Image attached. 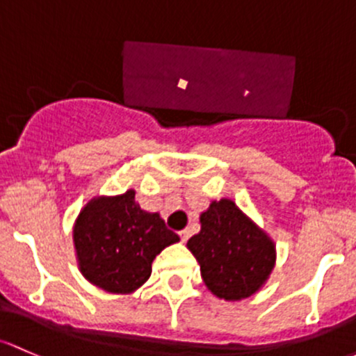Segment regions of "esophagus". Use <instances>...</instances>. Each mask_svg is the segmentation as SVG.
<instances>
[{
  "label": "esophagus",
  "mask_w": 356,
  "mask_h": 356,
  "mask_svg": "<svg viewBox=\"0 0 356 356\" xmlns=\"http://www.w3.org/2000/svg\"><path fill=\"white\" fill-rule=\"evenodd\" d=\"M179 235H181V241L186 242V241H188V238H189L191 232H189V230H181V232H179Z\"/></svg>",
  "instance_id": "esophagus-1"
}]
</instances>
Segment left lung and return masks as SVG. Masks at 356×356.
I'll return each instance as SVG.
<instances>
[{
	"label": "left lung",
	"instance_id": "8db88e82",
	"mask_svg": "<svg viewBox=\"0 0 356 356\" xmlns=\"http://www.w3.org/2000/svg\"><path fill=\"white\" fill-rule=\"evenodd\" d=\"M200 222V234L189 238L188 249L208 290L227 302L259 291L276 263L271 237L227 197L211 201Z\"/></svg>",
	"mask_w": 356,
	"mask_h": 356
}]
</instances>
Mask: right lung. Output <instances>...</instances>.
Listing matches in <instances>:
<instances>
[{
    "mask_svg": "<svg viewBox=\"0 0 356 356\" xmlns=\"http://www.w3.org/2000/svg\"><path fill=\"white\" fill-rule=\"evenodd\" d=\"M179 235L159 213L134 201V191L92 197L74 220L73 244L85 280L109 293L136 291L152 275V263Z\"/></svg>",
    "mask_w": 356,
    "mask_h": 356,
    "instance_id": "1",
    "label": "right lung"
}]
</instances>
